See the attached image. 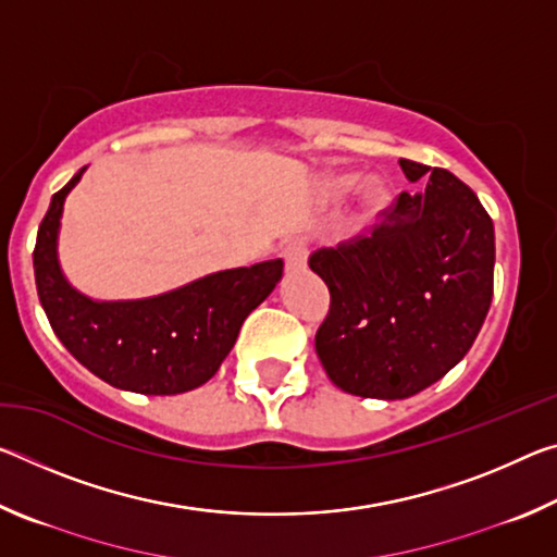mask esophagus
<instances>
[{"mask_svg":"<svg viewBox=\"0 0 557 557\" xmlns=\"http://www.w3.org/2000/svg\"><path fill=\"white\" fill-rule=\"evenodd\" d=\"M282 258H285V265L292 272H299L307 268V243L305 240H289L282 250Z\"/></svg>","mask_w":557,"mask_h":557,"instance_id":"1","label":"esophagus"}]
</instances>
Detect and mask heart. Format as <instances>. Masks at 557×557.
I'll return each instance as SVG.
<instances>
[{
  "mask_svg": "<svg viewBox=\"0 0 557 557\" xmlns=\"http://www.w3.org/2000/svg\"><path fill=\"white\" fill-rule=\"evenodd\" d=\"M358 182H361V176L358 174H342L334 178V194L344 196L351 191V188L358 186ZM385 203H388V186H385L381 178H371L369 184H366L363 188V213L366 219H375L383 209Z\"/></svg>",
  "mask_w": 557,
  "mask_h": 557,
  "instance_id": "1",
  "label": "heart"
}]
</instances>
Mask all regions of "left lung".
I'll return each instance as SVG.
<instances>
[{"label":"left lung","instance_id":"obj_1","mask_svg":"<svg viewBox=\"0 0 557 557\" xmlns=\"http://www.w3.org/2000/svg\"><path fill=\"white\" fill-rule=\"evenodd\" d=\"M403 191L371 233L319 248L309 268L332 305L314 346L329 379L361 398L403 400L467 356L494 295V223L447 172L400 159Z\"/></svg>","mask_w":557,"mask_h":557}]
</instances>
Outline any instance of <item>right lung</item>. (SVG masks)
Returning <instances> with one entry per match:
<instances>
[{
	"instance_id": "obj_1",
	"label": "right lung",
	"mask_w": 557,
	"mask_h": 557,
	"mask_svg": "<svg viewBox=\"0 0 557 557\" xmlns=\"http://www.w3.org/2000/svg\"><path fill=\"white\" fill-rule=\"evenodd\" d=\"M86 166L53 194L39 225L34 275L39 299L61 344L110 385L145 395H176L221 369L252 309L282 277V260L206 275L159 297L96 301L63 277L59 228L63 201Z\"/></svg>"
}]
</instances>
